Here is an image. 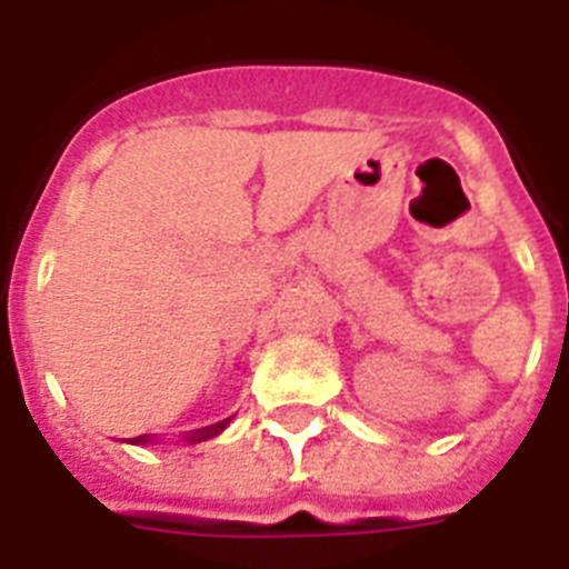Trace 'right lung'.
Masks as SVG:
<instances>
[{"mask_svg": "<svg viewBox=\"0 0 569 569\" xmlns=\"http://www.w3.org/2000/svg\"><path fill=\"white\" fill-rule=\"evenodd\" d=\"M228 421L230 419H224V421H216V425H210V427H202V430H193V433H188L184 436V441H188V445H199V441H208V439H213V436H219L224 430V427H228ZM130 445H150V436L144 433V436H133V439H128Z\"/></svg>", "mask_w": 569, "mask_h": 569, "instance_id": "right-lung-1", "label": "right lung"}]
</instances>
